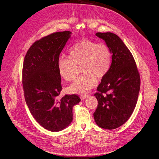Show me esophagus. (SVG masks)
Wrapping results in <instances>:
<instances>
[{
  "label": "esophagus",
  "mask_w": 159,
  "mask_h": 159,
  "mask_svg": "<svg viewBox=\"0 0 159 159\" xmlns=\"http://www.w3.org/2000/svg\"><path fill=\"white\" fill-rule=\"evenodd\" d=\"M80 97L81 99H85V98H86L88 97V95H86V94H81L80 96Z\"/></svg>",
  "instance_id": "obj_1"
}]
</instances>
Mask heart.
Wrapping results in <instances>:
<instances>
[{"mask_svg":"<svg viewBox=\"0 0 159 159\" xmlns=\"http://www.w3.org/2000/svg\"><path fill=\"white\" fill-rule=\"evenodd\" d=\"M111 62V52L106 44L84 39L70 47L68 57H60L57 68L61 77L66 81H71L75 77L76 65H81L84 75L75 79L68 91L84 94L97 85L96 78L102 79L108 74Z\"/></svg>","mask_w":159,"mask_h":159,"instance_id":"obj_1","label":"heart"}]
</instances>
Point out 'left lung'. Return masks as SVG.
Listing matches in <instances>:
<instances>
[{
  "mask_svg": "<svg viewBox=\"0 0 159 159\" xmlns=\"http://www.w3.org/2000/svg\"><path fill=\"white\" fill-rule=\"evenodd\" d=\"M112 53L111 68L102 79L94 95L98 107L93 113L97 125L114 129L131 117L136 107L140 89V75L131 52L116 34L98 32Z\"/></svg>",
  "mask_w": 159,
  "mask_h": 159,
  "instance_id": "8db88e82",
  "label": "left lung"
}]
</instances>
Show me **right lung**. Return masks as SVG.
<instances>
[{
	"instance_id": "obj_1",
	"label": "right lung",
	"mask_w": 159,
	"mask_h": 159,
	"mask_svg": "<svg viewBox=\"0 0 159 159\" xmlns=\"http://www.w3.org/2000/svg\"><path fill=\"white\" fill-rule=\"evenodd\" d=\"M69 31L57 32L36 40L28 50L23 65L22 83L27 106L37 122L50 131H60L73 120L77 94L58 99L62 90L57 62L70 38Z\"/></svg>"
}]
</instances>
